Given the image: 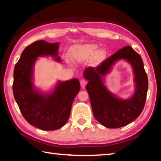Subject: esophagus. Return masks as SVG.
Segmentation results:
<instances>
[{"instance_id": "34e87169", "label": "esophagus", "mask_w": 161, "mask_h": 161, "mask_svg": "<svg viewBox=\"0 0 161 161\" xmlns=\"http://www.w3.org/2000/svg\"><path fill=\"white\" fill-rule=\"evenodd\" d=\"M86 81L85 80H84V79H82V80H81V81H80V84H81V88H84V87H85V86H86Z\"/></svg>"}]
</instances>
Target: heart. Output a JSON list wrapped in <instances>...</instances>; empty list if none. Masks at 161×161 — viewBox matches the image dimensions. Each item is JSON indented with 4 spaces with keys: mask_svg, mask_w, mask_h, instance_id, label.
I'll use <instances>...</instances> for the list:
<instances>
[{
    "mask_svg": "<svg viewBox=\"0 0 161 161\" xmlns=\"http://www.w3.org/2000/svg\"><path fill=\"white\" fill-rule=\"evenodd\" d=\"M99 46L95 44L75 45L70 49V57L78 62H84L93 58L94 62H99L104 58L106 53L103 50H98Z\"/></svg>",
    "mask_w": 161,
    "mask_h": 161,
    "instance_id": "1",
    "label": "heart"
}]
</instances>
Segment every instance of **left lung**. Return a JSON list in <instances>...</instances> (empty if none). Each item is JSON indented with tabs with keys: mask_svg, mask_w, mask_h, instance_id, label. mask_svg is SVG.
<instances>
[{
	"mask_svg": "<svg viewBox=\"0 0 161 161\" xmlns=\"http://www.w3.org/2000/svg\"><path fill=\"white\" fill-rule=\"evenodd\" d=\"M119 59H126L132 64L135 72V92L129 100L119 99L108 91L102 77ZM89 81L86 86L93 114L101 124L109 129L126 126L138 118L145 106L148 80L140 54L130 46L120 49L97 67H89L84 71Z\"/></svg>",
	"mask_w": 161,
	"mask_h": 161,
	"instance_id": "obj_1",
	"label": "left lung"
}]
</instances>
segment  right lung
Wrapping results in <instances>:
<instances>
[{
  "mask_svg": "<svg viewBox=\"0 0 161 161\" xmlns=\"http://www.w3.org/2000/svg\"><path fill=\"white\" fill-rule=\"evenodd\" d=\"M58 49L59 42H34L22 53L13 72V95L22 114L32 126L45 130L60 129L67 123L73 101L80 90L77 79L59 81L50 94L35 89L32 80L37 58L50 55L61 61Z\"/></svg>",
  "mask_w": 161,
  "mask_h": 161,
  "instance_id": "add662e5",
  "label": "right lung"
}]
</instances>
